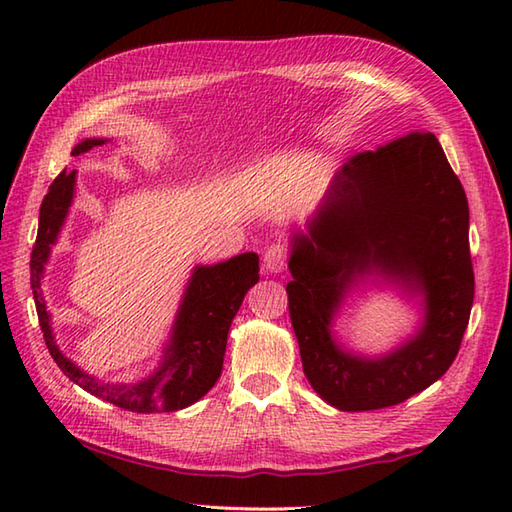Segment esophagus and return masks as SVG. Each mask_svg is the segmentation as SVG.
<instances>
[{"label":"esophagus","instance_id":"esophagus-1","mask_svg":"<svg viewBox=\"0 0 512 512\" xmlns=\"http://www.w3.org/2000/svg\"><path fill=\"white\" fill-rule=\"evenodd\" d=\"M288 264V250L284 244H273L264 255V268L266 273L270 275H277V273H284Z\"/></svg>","mask_w":512,"mask_h":512}]
</instances>
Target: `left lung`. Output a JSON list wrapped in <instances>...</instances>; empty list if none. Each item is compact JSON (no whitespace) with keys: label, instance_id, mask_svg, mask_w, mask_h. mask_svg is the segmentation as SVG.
I'll use <instances>...</instances> for the list:
<instances>
[{"label":"left lung","instance_id":"1","mask_svg":"<svg viewBox=\"0 0 512 512\" xmlns=\"http://www.w3.org/2000/svg\"><path fill=\"white\" fill-rule=\"evenodd\" d=\"M288 310L303 374L341 411L398 405L458 356L473 306L469 202L433 134L363 151L336 171L303 226L288 228ZM391 289L419 308L414 332L383 355L347 348V298Z\"/></svg>","mask_w":512,"mask_h":512}]
</instances>
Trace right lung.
<instances>
[{
    "instance_id": "right-lung-1",
    "label": "right lung",
    "mask_w": 512,
    "mask_h": 512,
    "mask_svg": "<svg viewBox=\"0 0 512 512\" xmlns=\"http://www.w3.org/2000/svg\"><path fill=\"white\" fill-rule=\"evenodd\" d=\"M107 140L110 138H85L74 145L72 156H81L83 151L105 145ZM74 191L76 171L63 169L41 202L37 242L32 246L30 257L32 297H35L43 339H46L54 363L72 383L83 387L88 394L127 411L158 413L193 405L204 394H209V389L222 374L228 330H231L246 292L259 281V255L242 253L220 264L193 266L167 343L162 347L158 367L138 383H110V380L105 383L61 352L57 339H54L52 314L41 288L50 253L57 246L61 228L68 220Z\"/></svg>"
}]
</instances>
